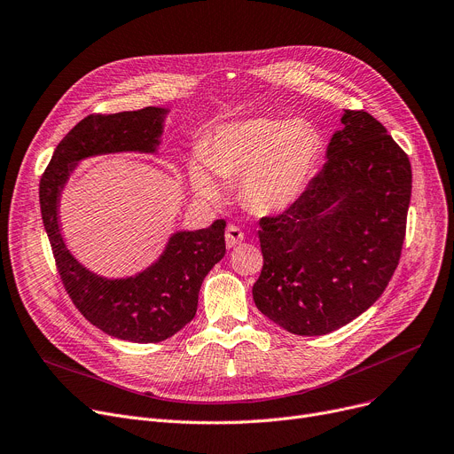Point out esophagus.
I'll list each match as a JSON object with an SVG mask.
<instances>
[{"label":"esophagus","mask_w":454,"mask_h":454,"mask_svg":"<svg viewBox=\"0 0 454 454\" xmlns=\"http://www.w3.org/2000/svg\"><path fill=\"white\" fill-rule=\"evenodd\" d=\"M224 239H226V247L228 248H235L239 243H243L245 239V233L239 226H228L226 228V233H224Z\"/></svg>","instance_id":"obj_1"}]
</instances>
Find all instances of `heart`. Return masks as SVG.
<instances>
[{
    "mask_svg": "<svg viewBox=\"0 0 454 454\" xmlns=\"http://www.w3.org/2000/svg\"><path fill=\"white\" fill-rule=\"evenodd\" d=\"M322 154V136L307 119L247 117L219 127L202 143L200 161L189 165V182L199 197L217 200L224 189L212 176H241L245 206L259 215H276L301 199Z\"/></svg>",
    "mask_w": 454,
    "mask_h": 454,
    "instance_id": "1",
    "label": "heart"
}]
</instances>
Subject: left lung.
<instances>
[{
    "instance_id": "left-lung-1",
    "label": "left lung",
    "mask_w": 454,
    "mask_h": 454,
    "mask_svg": "<svg viewBox=\"0 0 454 454\" xmlns=\"http://www.w3.org/2000/svg\"><path fill=\"white\" fill-rule=\"evenodd\" d=\"M301 199L259 221L257 309L301 337L335 331L383 294L407 230L409 156L368 112L344 110Z\"/></svg>"
}]
</instances>
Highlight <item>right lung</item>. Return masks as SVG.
I'll list each match as a JSON object with an SVG mask.
<instances>
[{
    "label": "right lung",
    "mask_w": 454,
    "mask_h": 454,
    "mask_svg": "<svg viewBox=\"0 0 454 454\" xmlns=\"http://www.w3.org/2000/svg\"><path fill=\"white\" fill-rule=\"evenodd\" d=\"M167 108L88 115L59 143L40 180V209L64 287L82 317L115 339L161 342L195 318L207 272L226 254L223 219L209 228L175 231L161 255L129 278H105L86 269L64 243L59 221L62 191L79 161L115 153L156 154Z\"/></svg>",
    "instance_id": "add662e5"
}]
</instances>
